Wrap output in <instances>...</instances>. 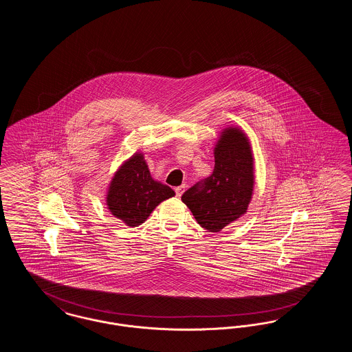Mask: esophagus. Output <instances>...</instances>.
<instances>
[{
  "label": "esophagus",
  "mask_w": 352,
  "mask_h": 352,
  "mask_svg": "<svg viewBox=\"0 0 352 352\" xmlns=\"http://www.w3.org/2000/svg\"><path fill=\"white\" fill-rule=\"evenodd\" d=\"M184 188H186V184H182V186H178V187H175V195L179 198L182 194H184Z\"/></svg>",
  "instance_id": "34e87169"
}]
</instances>
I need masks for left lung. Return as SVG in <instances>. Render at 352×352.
Wrapping results in <instances>:
<instances>
[{"label":"left lung","instance_id":"left-lung-1","mask_svg":"<svg viewBox=\"0 0 352 352\" xmlns=\"http://www.w3.org/2000/svg\"><path fill=\"white\" fill-rule=\"evenodd\" d=\"M212 174L184 191L182 201L204 230L219 232L247 212L253 191V157L247 135L228 128L215 148Z\"/></svg>","mask_w":352,"mask_h":352}]
</instances>
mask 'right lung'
I'll return each mask as SVG.
<instances>
[{
    "label": "right lung",
    "mask_w": 352,
    "mask_h": 352,
    "mask_svg": "<svg viewBox=\"0 0 352 352\" xmlns=\"http://www.w3.org/2000/svg\"><path fill=\"white\" fill-rule=\"evenodd\" d=\"M175 192L151 178L142 154H134L115 174L107 197L112 215L126 226L137 227L144 223L161 201Z\"/></svg>",
    "instance_id": "add662e5"
}]
</instances>
